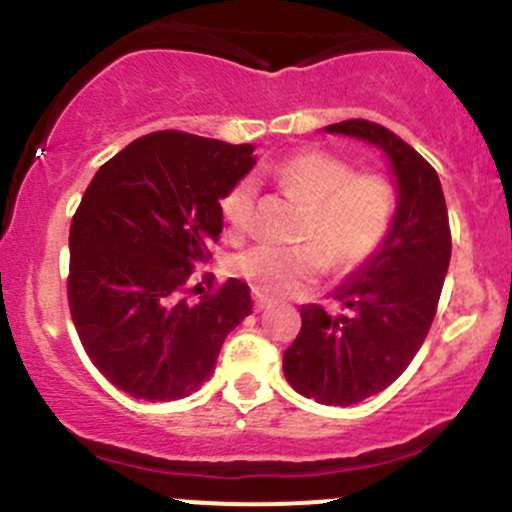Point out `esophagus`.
<instances>
[{
  "label": "esophagus",
  "instance_id": "obj_1",
  "mask_svg": "<svg viewBox=\"0 0 512 512\" xmlns=\"http://www.w3.org/2000/svg\"><path fill=\"white\" fill-rule=\"evenodd\" d=\"M252 304H255V309H257V312H260V309L270 307L272 299L267 297V294H262L260 289H252Z\"/></svg>",
  "mask_w": 512,
  "mask_h": 512
}]
</instances>
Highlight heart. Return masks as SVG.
<instances>
[{"label": "heart", "mask_w": 512, "mask_h": 512, "mask_svg": "<svg viewBox=\"0 0 512 512\" xmlns=\"http://www.w3.org/2000/svg\"><path fill=\"white\" fill-rule=\"evenodd\" d=\"M282 185L304 200L307 215L297 230L302 245L257 242L232 260V270L267 294L314 285L327 272L364 267L389 240L396 220V188L384 173L356 170L347 158L307 148L272 168ZM257 185L240 178L220 198L232 235H245L255 220Z\"/></svg>", "instance_id": "b5f03b06"}]
</instances>
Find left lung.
I'll use <instances>...</instances> for the list:
<instances>
[{"mask_svg":"<svg viewBox=\"0 0 512 512\" xmlns=\"http://www.w3.org/2000/svg\"><path fill=\"white\" fill-rule=\"evenodd\" d=\"M327 131L384 148L399 178L389 240L332 294L344 312L304 304L302 329L282 359L294 391L319 404L349 406L394 384L421 349L451 262V225L438 173L404 138L364 118Z\"/></svg>","mask_w":512,"mask_h":512,"instance_id":"left-lung-1","label":"left lung"}]
</instances>
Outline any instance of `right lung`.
<instances>
[{"instance_id":"obj_1","label":"right lung","mask_w":512,"mask_h":512,"mask_svg":"<svg viewBox=\"0 0 512 512\" xmlns=\"http://www.w3.org/2000/svg\"><path fill=\"white\" fill-rule=\"evenodd\" d=\"M252 163V146L156 131L86 188L69 230L71 319L91 364L133 399L198 391L250 314L245 282H210L193 300L188 280L223 232L220 198Z\"/></svg>"}]
</instances>
